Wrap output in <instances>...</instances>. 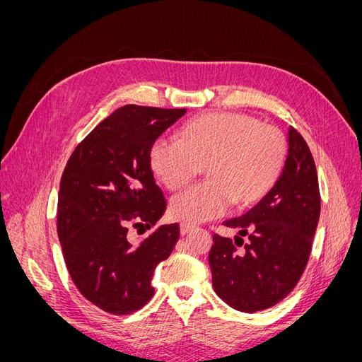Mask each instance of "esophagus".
I'll return each instance as SVG.
<instances>
[{
  "label": "esophagus",
  "mask_w": 362,
  "mask_h": 362,
  "mask_svg": "<svg viewBox=\"0 0 362 362\" xmlns=\"http://www.w3.org/2000/svg\"><path fill=\"white\" fill-rule=\"evenodd\" d=\"M196 229L194 225H190V223H181L180 226V231H181V235H187L190 233H193Z\"/></svg>",
  "instance_id": "1"
}]
</instances>
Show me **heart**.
I'll return each instance as SVG.
<instances>
[{
  "mask_svg": "<svg viewBox=\"0 0 362 362\" xmlns=\"http://www.w3.org/2000/svg\"><path fill=\"white\" fill-rule=\"evenodd\" d=\"M287 160L281 131L238 113L194 117L178 131V141L158 137L149 148V166L169 190H178L205 169L208 181L173 196L170 214L199 223L228 211L235 202L261 201L279 180Z\"/></svg>",
  "mask_w": 362,
  "mask_h": 362,
  "instance_id": "b5f03b06",
  "label": "heart"
}]
</instances>
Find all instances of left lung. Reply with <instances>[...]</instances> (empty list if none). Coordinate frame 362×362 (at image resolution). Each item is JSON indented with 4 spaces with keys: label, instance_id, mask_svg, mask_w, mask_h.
Here are the masks:
<instances>
[{
    "label": "left lung",
    "instance_id": "left-lung-1",
    "mask_svg": "<svg viewBox=\"0 0 362 362\" xmlns=\"http://www.w3.org/2000/svg\"><path fill=\"white\" fill-rule=\"evenodd\" d=\"M320 217L319 178L311 151L293 127L279 180L254 208L223 225L238 234H214L208 262L218 298L234 310L255 313L281 302L299 282ZM248 243L242 255L236 246Z\"/></svg>",
    "mask_w": 362,
    "mask_h": 362
}]
</instances>
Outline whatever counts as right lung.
Returning a JSON list of instances; mask_svg holds the SVG:
<instances>
[{
	"instance_id": "obj_1",
	"label": "right lung",
	"mask_w": 362,
	"mask_h": 362,
	"mask_svg": "<svg viewBox=\"0 0 362 362\" xmlns=\"http://www.w3.org/2000/svg\"><path fill=\"white\" fill-rule=\"evenodd\" d=\"M185 112L117 108L75 148L62 175L57 234L64 262L84 298L110 314H131L151 300L154 270L178 242V223L152 229L139 243L129 231H148L166 211L149 148Z\"/></svg>"
}]
</instances>
